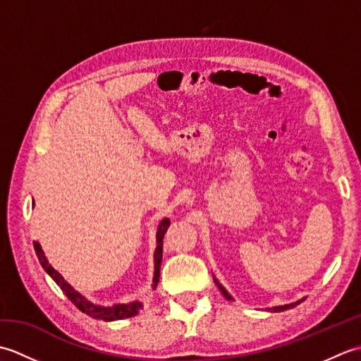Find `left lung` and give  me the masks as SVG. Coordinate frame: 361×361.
<instances>
[{"label":"left lung","mask_w":361,"mask_h":361,"mask_svg":"<svg viewBox=\"0 0 361 361\" xmlns=\"http://www.w3.org/2000/svg\"><path fill=\"white\" fill-rule=\"evenodd\" d=\"M214 282L217 283V287L221 290V293L225 295V298H228V299H233L231 296H229L228 293H226V290L220 286V283L217 282V279H214ZM298 304H301V301H298V302H295V304H287V305H281V307H273V309H270V312H283V310H287V309H291V307H295V305H298Z\"/></svg>","instance_id":"8db88e82"}]
</instances>
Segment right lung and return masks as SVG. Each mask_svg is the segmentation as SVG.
<instances>
[{"instance_id": "obj_1", "label": "right lung", "mask_w": 361, "mask_h": 361, "mask_svg": "<svg viewBox=\"0 0 361 361\" xmlns=\"http://www.w3.org/2000/svg\"><path fill=\"white\" fill-rule=\"evenodd\" d=\"M169 225H171V220L164 219L161 220V224L158 226V233H157V240H158V247L155 251V278H153V288H157L158 286V281H159V265H161V259H163V239H164V234L167 231ZM34 248L35 252L38 256V260H40L42 267L44 268L51 278L59 283V287L62 288L63 293L68 296V299L78 307L79 310H82L83 313H87L91 318L94 319H104V321H114V319H124V318H130V317H135L137 310L141 309V304L140 302H132V304H118V305H113V307H101V305H94L91 304L90 301H87L85 298H83L78 291L73 290L71 286H68L65 282V279L60 276L54 268L48 264V260L44 257V252L40 247V243L34 242Z\"/></svg>"}]
</instances>
